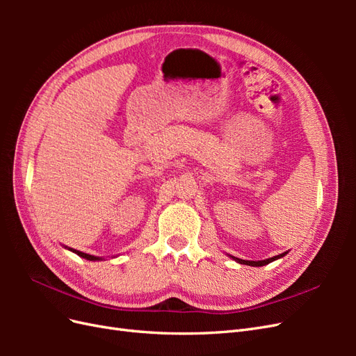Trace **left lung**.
Masks as SVG:
<instances>
[{
  "instance_id": "8db88e82",
  "label": "left lung",
  "mask_w": 356,
  "mask_h": 356,
  "mask_svg": "<svg viewBox=\"0 0 356 356\" xmlns=\"http://www.w3.org/2000/svg\"><path fill=\"white\" fill-rule=\"evenodd\" d=\"M288 252H282V254H279V255H275V257H272V258H266V260H260V261H250V260H242V258H238V257H233V255H229L230 258H233V260L236 261V263H239V264H245V266H252V267H261V266H266V264H268V263H272V261H275V260H277V258H282L284 255H286Z\"/></svg>"
}]
</instances>
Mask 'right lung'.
Listing matches in <instances>:
<instances>
[{
	"instance_id": "add662e5",
	"label": "right lung",
	"mask_w": 356,
	"mask_h": 356,
	"mask_svg": "<svg viewBox=\"0 0 356 356\" xmlns=\"http://www.w3.org/2000/svg\"><path fill=\"white\" fill-rule=\"evenodd\" d=\"M68 251H71V252H74V254H77L79 257H81V258H86V260H89V261H101V260H104L102 257H96V255H90V254H86V252H81V251H77V250H74V248H68V246H65Z\"/></svg>"
}]
</instances>
